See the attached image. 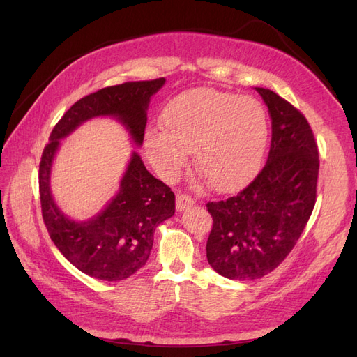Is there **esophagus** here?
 I'll use <instances>...</instances> for the list:
<instances>
[{"label": "esophagus", "mask_w": 357, "mask_h": 357, "mask_svg": "<svg viewBox=\"0 0 357 357\" xmlns=\"http://www.w3.org/2000/svg\"><path fill=\"white\" fill-rule=\"evenodd\" d=\"M193 204H195V199L190 198L189 195H186V193L178 192L176 195V208H177V211L186 210L188 207H192Z\"/></svg>", "instance_id": "esophagus-1"}]
</instances>
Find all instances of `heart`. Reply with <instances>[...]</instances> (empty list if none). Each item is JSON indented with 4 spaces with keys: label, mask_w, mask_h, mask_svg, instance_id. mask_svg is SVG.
I'll return each instance as SVG.
<instances>
[{
    "label": "heart",
    "mask_w": 357,
    "mask_h": 357,
    "mask_svg": "<svg viewBox=\"0 0 357 357\" xmlns=\"http://www.w3.org/2000/svg\"><path fill=\"white\" fill-rule=\"evenodd\" d=\"M147 129L144 149L150 164L165 180H174L192 152L193 165L208 185L228 190L243 183L261 160L268 138V117L252 96L208 88L183 92Z\"/></svg>",
    "instance_id": "obj_1"
}]
</instances>
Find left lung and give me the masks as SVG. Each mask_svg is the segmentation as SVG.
Wrapping results in <instances>:
<instances>
[{
  "label": "left lung",
  "mask_w": 357,
  "mask_h": 357,
  "mask_svg": "<svg viewBox=\"0 0 357 357\" xmlns=\"http://www.w3.org/2000/svg\"><path fill=\"white\" fill-rule=\"evenodd\" d=\"M271 116L266 164L245 189L207 202L211 268L231 280H256L282 264L316 204L319 150L305 116L275 92L256 88Z\"/></svg>",
  "instance_id": "left-lung-1"
}]
</instances>
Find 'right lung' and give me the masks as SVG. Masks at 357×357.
<instances>
[{"label": "right lung", "instance_id": "right-lung-1", "mask_svg": "<svg viewBox=\"0 0 357 357\" xmlns=\"http://www.w3.org/2000/svg\"><path fill=\"white\" fill-rule=\"evenodd\" d=\"M165 79L126 82L83 96L61 117L43 150L38 185L43 220L59 252L82 273L105 282H119L144 266L153 247V234L176 211V197L165 183L146 169L132 153L117 195L93 219H68L50 193L52 162L59 139L92 117H116L134 143L142 146L147 123V107Z\"/></svg>", "mask_w": 357, "mask_h": 357}]
</instances>
